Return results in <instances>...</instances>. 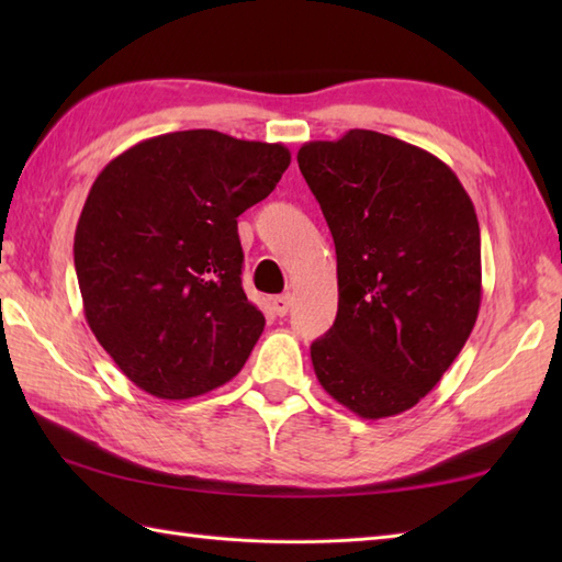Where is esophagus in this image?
Wrapping results in <instances>:
<instances>
[{
	"mask_svg": "<svg viewBox=\"0 0 562 562\" xmlns=\"http://www.w3.org/2000/svg\"><path fill=\"white\" fill-rule=\"evenodd\" d=\"M292 302H294V294L292 292H284V294H280V296H272V312L278 314V316H284L290 312V306H292Z\"/></svg>",
	"mask_w": 562,
	"mask_h": 562,
	"instance_id": "1",
	"label": "esophagus"
}]
</instances>
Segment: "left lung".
<instances>
[{"label": "left lung", "mask_w": 562, "mask_h": 562, "mask_svg": "<svg viewBox=\"0 0 562 562\" xmlns=\"http://www.w3.org/2000/svg\"><path fill=\"white\" fill-rule=\"evenodd\" d=\"M338 256L336 324L312 345L328 396L364 420L425 398L481 308V229L449 166L408 142L350 130L296 154Z\"/></svg>", "instance_id": "obj_1"}]
</instances>
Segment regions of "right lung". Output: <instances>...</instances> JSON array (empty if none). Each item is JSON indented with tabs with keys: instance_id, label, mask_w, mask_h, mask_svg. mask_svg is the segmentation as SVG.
<instances>
[{
	"instance_id": "add662e5",
	"label": "right lung",
	"mask_w": 562,
	"mask_h": 562,
	"mask_svg": "<svg viewBox=\"0 0 562 562\" xmlns=\"http://www.w3.org/2000/svg\"><path fill=\"white\" fill-rule=\"evenodd\" d=\"M290 161L284 145L183 130L97 176L75 232L83 316L135 386L186 401L241 372L266 316L241 288L236 217Z\"/></svg>"
}]
</instances>
